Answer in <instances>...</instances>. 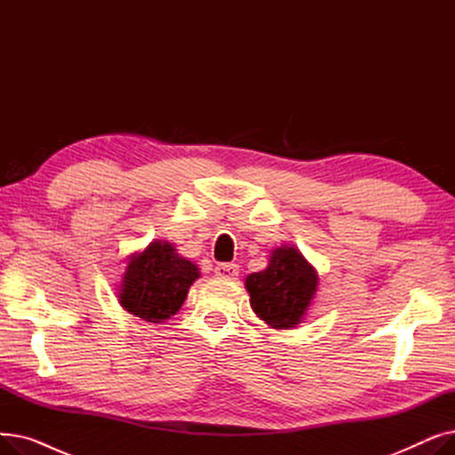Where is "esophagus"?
<instances>
[{"label":"esophagus","instance_id":"1","mask_svg":"<svg viewBox=\"0 0 455 455\" xmlns=\"http://www.w3.org/2000/svg\"><path fill=\"white\" fill-rule=\"evenodd\" d=\"M213 271H215V276L225 278V280H234L237 275H240V267L235 264H220L215 266Z\"/></svg>","mask_w":455,"mask_h":455}]
</instances>
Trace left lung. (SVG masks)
Segmentation results:
<instances>
[{"instance_id":"left-lung-1","label":"left lung","mask_w":455,"mask_h":455,"mask_svg":"<svg viewBox=\"0 0 455 455\" xmlns=\"http://www.w3.org/2000/svg\"><path fill=\"white\" fill-rule=\"evenodd\" d=\"M319 288L315 267L295 245H280L264 271L245 278L252 312L273 330H291L304 323Z\"/></svg>"}]
</instances>
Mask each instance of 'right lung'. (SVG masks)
<instances>
[{"label": "right lung", "mask_w": 455, "mask_h": 455, "mask_svg": "<svg viewBox=\"0 0 455 455\" xmlns=\"http://www.w3.org/2000/svg\"><path fill=\"white\" fill-rule=\"evenodd\" d=\"M199 276V267L180 256L173 243L153 240L129 256L116 297L127 314L160 324L179 312Z\"/></svg>", "instance_id": "add662e5"}]
</instances>
